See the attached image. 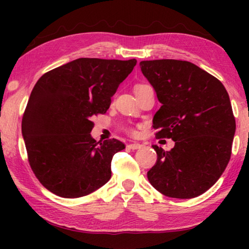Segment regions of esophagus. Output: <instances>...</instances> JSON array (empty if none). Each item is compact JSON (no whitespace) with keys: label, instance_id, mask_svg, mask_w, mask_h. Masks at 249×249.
I'll return each instance as SVG.
<instances>
[{"label":"esophagus","instance_id":"esophagus-1","mask_svg":"<svg viewBox=\"0 0 249 249\" xmlns=\"http://www.w3.org/2000/svg\"><path fill=\"white\" fill-rule=\"evenodd\" d=\"M142 145L138 144V142H134V144H129V145H127L128 148H129V149H132V150L140 149V148H142Z\"/></svg>","mask_w":249,"mask_h":249}]
</instances>
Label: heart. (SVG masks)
Returning a JSON list of instances; mask_svg holds the SVG:
<instances>
[{
    "mask_svg": "<svg viewBox=\"0 0 249 249\" xmlns=\"http://www.w3.org/2000/svg\"><path fill=\"white\" fill-rule=\"evenodd\" d=\"M142 87H145V86H144V84H137V86H136V87H135V91H136V90H138V89H141V88H142Z\"/></svg>",
    "mask_w": 249,
    "mask_h": 249,
    "instance_id": "obj_1",
    "label": "heart"
}]
</instances>
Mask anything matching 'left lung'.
<instances>
[{
	"mask_svg": "<svg viewBox=\"0 0 249 249\" xmlns=\"http://www.w3.org/2000/svg\"><path fill=\"white\" fill-rule=\"evenodd\" d=\"M141 70L161 107L153 127L175 147L153 145L157 161L147 172L163 196L191 199L220 179L231 158L236 124L229 93L220 80L189 61H141Z\"/></svg>",
	"mask_w": 249,
	"mask_h": 249,
	"instance_id": "left-lung-1",
	"label": "left lung"
}]
</instances>
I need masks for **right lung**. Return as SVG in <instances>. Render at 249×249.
I'll return each instance as SVG.
<instances>
[{"instance_id": "right-lung-1", "label": "right lung", "mask_w": 249, "mask_h": 249, "mask_svg": "<svg viewBox=\"0 0 249 249\" xmlns=\"http://www.w3.org/2000/svg\"><path fill=\"white\" fill-rule=\"evenodd\" d=\"M136 59L79 58L41 75L29 96L22 134L34 174L53 195L74 199L111 179V161L125 148L96 142L92 117L104 114Z\"/></svg>"}]
</instances>
